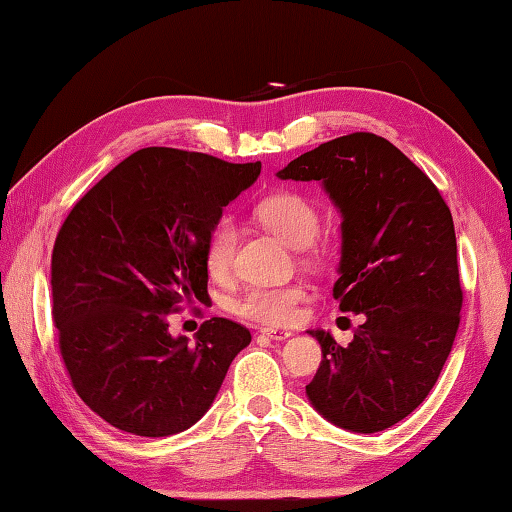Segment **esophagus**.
<instances>
[{"instance_id":"esophagus-1","label":"esophagus","mask_w":512,"mask_h":512,"mask_svg":"<svg viewBox=\"0 0 512 512\" xmlns=\"http://www.w3.org/2000/svg\"><path fill=\"white\" fill-rule=\"evenodd\" d=\"M260 333L267 336L269 340H287L291 336V331H287V329H263Z\"/></svg>"}]
</instances>
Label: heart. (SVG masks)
I'll list each match as a JSON object with an SVG mask.
<instances>
[{"label": "heart", "instance_id": "b5f03b06", "mask_svg": "<svg viewBox=\"0 0 512 512\" xmlns=\"http://www.w3.org/2000/svg\"><path fill=\"white\" fill-rule=\"evenodd\" d=\"M260 223L276 232L289 247H307L320 229V212L309 196L280 190L260 198L254 207ZM238 227L229 216L218 218L205 236L203 263L214 280H225L234 269ZM309 289L302 283L252 285L232 300V311L245 320L267 327H287L300 318V307Z\"/></svg>", "mask_w": 512, "mask_h": 512}]
</instances>
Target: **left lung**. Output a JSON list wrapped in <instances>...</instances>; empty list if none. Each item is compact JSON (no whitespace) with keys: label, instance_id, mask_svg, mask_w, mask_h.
<instances>
[{"label":"left lung","instance_id":"obj_1","mask_svg":"<svg viewBox=\"0 0 512 512\" xmlns=\"http://www.w3.org/2000/svg\"><path fill=\"white\" fill-rule=\"evenodd\" d=\"M278 176L322 181L340 207L333 298L364 316L347 347L329 331H309L322 347L309 400L340 429H389L431 393L460 327L451 210L409 156L371 132L322 143Z\"/></svg>","mask_w":512,"mask_h":512}]
</instances>
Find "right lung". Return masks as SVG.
<instances>
[{
  "label": "right lung",
  "instance_id": "obj_1",
  "mask_svg": "<svg viewBox=\"0 0 512 512\" xmlns=\"http://www.w3.org/2000/svg\"><path fill=\"white\" fill-rule=\"evenodd\" d=\"M256 163L143 148L83 194L52 247V322L79 398L114 429L165 437L210 409L247 327L205 320L190 344L168 318L205 302L203 245Z\"/></svg>",
  "mask_w": 512,
  "mask_h": 512
}]
</instances>
